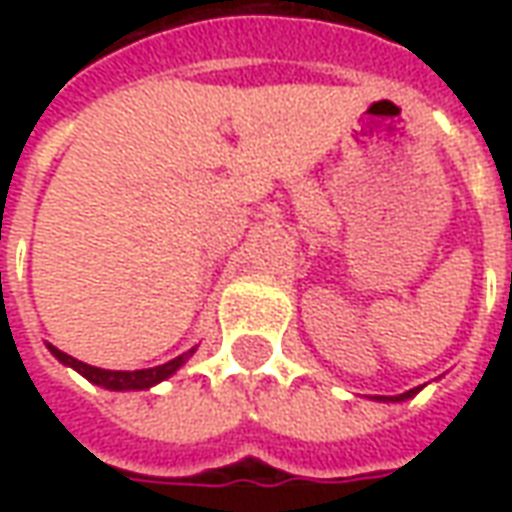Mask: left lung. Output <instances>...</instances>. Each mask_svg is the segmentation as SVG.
I'll return each instance as SVG.
<instances>
[{"label": "left lung", "mask_w": 512, "mask_h": 512, "mask_svg": "<svg viewBox=\"0 0 512 512\" xmlns=\"http://www.w3.org/2000/svg\"><path fill=\"white\" fill-rule=\"evenodd\" d=\"M422 389V386H414V389H408L403 395H395V397H386V395H378L376 400H384V403H400V400H408V397H414Z\"/></svg>", "instance_id": "1"}]
</instances>
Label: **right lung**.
<instances>
[{
    "label": "right lung",
    "mask_w": 512,
    "mask_h": 512,
    "mask_svg": "<svg viewBox=\"0 0 512 512\" xmlns=\"http://www.w3.org/2000/svg\"><path fill=\"white\" fill-rule=\"evenodd\" d=\"M49 351L60 359L62 365H68L73 367L76 373H82L90 384L104 386V389H112V392H128V389H150V386H156L158 381L169 378L175 370H180V367L186 365V359H189L197 348H191L186 354L169 359L167 365L147 367V370H101V367L84 365V362L73 359V356H68L65 351H60V348H54V345H49Z\"/></svg>",
    "instance_id": "add662e5"
}]
</instances>
